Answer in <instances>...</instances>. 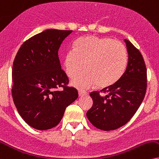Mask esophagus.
Instances as JSON below:
<instances>
[{
  "label": "esophagus",
  "mask_w": 159,
  "mask_h": 159,
  "mask_svg": "<svg viewBox=\"0 0 159 159\" xmlns=\"http://www.w3.org/2000/svg\"><path fill=\"white\" fill-rule=\"evenodd\" d=\"M78 93H79V97H83V96L85 95H87V92L85 91H82V90H80L79 91H78Z\"/></svg>",
  "instance_id": "34e87169"
}]
</instances>
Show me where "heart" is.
Instances as JSON below:
<instances>
[{
	"instance_id": "obj_1",
	"label": "heart",
	"mask_w": 159,
	"mask_h": 159,
	"mask_svg": "<svg viewBox=\"0 0 159 159\" xmlns=\"http://www.w3.org/2000/svg\"><path fill=\"white\" fill-rule=\"evenodd\" d=\"M127 62V52L124 44L96 36L76 40L74 50H68L64 58L65 70L70 78L75 77L83 67L85 69L71 81V85L79 89L97 84L99 88L111 86L123 75Z\"/></svg>"
}]
</instances>
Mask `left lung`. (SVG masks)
Wrapping results in <instances>:
<instances>
[{"instance_id": "8db88e82", "label": "left lung", "mask_w": 159, "mask_h": 159, "mask_svg": "<svg viewBox=\"0 0 159 159\" xmlns=\"http://www.w3.org/2000/svg\"><path fill=\"white\" fill-rule=\"evenodd\" d=\"M128 54L126 70L115 84L99 91H93V106L88 119L93 126L102 130L119 128L134 116L142 104L147 90V68L141 52L125 39Z\"/></svg>"}]
</instances>
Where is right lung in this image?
<instances>
[{"label": "right lung", "instance_id": "obj_1", "mask_svg": "<svg viewBox=\"0 0 159 159\" xmlns=\"http://www.w3.org/2000/svg\"><path fill=\"white\" fill-rule=\"evenodd\" d=\"M72 32L51 29L39 33L23 43L14 60V103L23 120L37 130L57 126L78 97L77 90L68 86L58 57L62 43Z\"/></svg>", "mask_w": 159, "mask_h": 159}]
</instances>
